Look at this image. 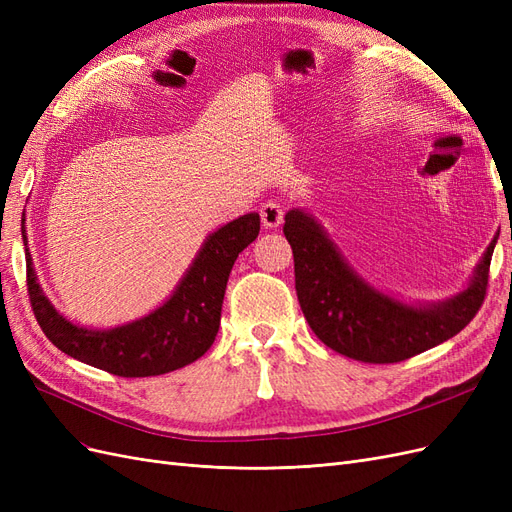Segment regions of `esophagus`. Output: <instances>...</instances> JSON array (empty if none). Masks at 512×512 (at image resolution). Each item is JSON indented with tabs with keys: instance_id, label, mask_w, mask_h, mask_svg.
I'll list each match as a JSON object with an SVG mask.
<instances>
[{
	"instance_id": "esophagus-1",
	"label": "esophagus",
	"mask_w": 512,
	"mask_h": 512,
	"mask_svg": "<svg viewBox=\"0 0 512 512\" xmlns=\"http://www.w3.org/2000/svg\"><path fill=\"white\" fill-rule=\"evenodd\" d=\"M284 213H286V205L282 198H271L267 200L265 205L260 209V220L267 228H277L284 220Z\"/></svg>"
}]
</instances>
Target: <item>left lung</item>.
<instances>
[{"label": "left lung", "mask_w": 512, "mask_h": 512, "mask_svg": "<svg viewBox=\"0 0 512 512\" xmlns=\"http://www.w3.org/2000/svg\"><path fill=\"white\" fill-rule=\"evenodd\" d=\"M294 288L305 320L331 350L363 363H399L457 335L485 301L495 239L457 297L406 305L371 288L339 254L322 226L301 209L286 213Z\"/></svg>", "instance_id": "1"}]
</instances>
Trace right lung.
Wrapping results in <instances>:
<instances>
[{
	"instance_id": "add662e5",
	"label": "right lung",
	"mask_w": 512,
	"mask_h": 512,
	"mask_svg": "<svg viewBox=\"0 0 512 512\" xmlns=\"http://www.w3.org/2000/svg\"><path fill=\"white\" fill-rule=\"evenodd\" d=\"M258 232V213L241 215L211 232L173 297L149 316L108 331L76 327L44 297L23 232L34 316L44 335L76 361L121 378L168 374L200 359L215 342L230 269Z\"/></svg>"
}]
</instances>
